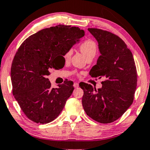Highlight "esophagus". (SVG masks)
Wrapping results in <instances>:
<instances>
[{
    "instance_id": "1",
    "label": "esophagus",
    "mask_w": 150,
    "mask_h": 150,
    "mask_svg": "<svg viewBox=\"0 0 150 150\" xmlns=\"http://www.w3.org/2000/svg\"><path fill=\"white\" fill-rule=\"evenodd\" d=\"M73 86H74V88H78L79 87V83H77V82H75V83H73Z\"/></svg>"
}]
</instances>
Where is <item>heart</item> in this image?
Masks as SVG:
<instances>
[{"label": "heart", "instance_id": "obj_1", "mask_svg": "<svg viewBox=\"0 0 150 150\" xmlns=\"http://www.w3.org/2000/svg\"><path fill=\"white\" fill-rule=\"evenodd\" d=\"M79 50L81 52V53L84 55V56L86 58L90 56H94L96 54V43L93 40L90 39H85L80 43L79 45ZM71 55H72V50L69 49L65 52L64 56V58L67 60L71 58Z\"/></svg>", "mask_w": 150, "mask_h": 150}]
</instances>
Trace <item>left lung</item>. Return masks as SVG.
Listing matches in <instances>:
<instances>
[{"label":"left lung","mask_w":150,"mask_h":150,"mask_svg":"<svg viewBox=\"0 0 150 150\" xmlns=\"http://www.w3.org/2000/svg\"><path fill=\"white\" fill-rule=\"evenodd\" d=\"M98 43L100 56L90 75L104 77L102 88L80 83L83 90L82 105L88 116L102 124L117 120L134 100L137 73L132 52L118 36L109 31L88 28Z\"/></svg>","instance_id":"1"}]
</instances>
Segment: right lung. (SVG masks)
Segmentation results:
<instances>
[{"label": "right lung", "mask_w": 150, "mask_h": 150, "mask_svg": "<svg viewBox=\"0 0 150 150\" xmlns=\"http://www.w3.org/2000/svg\"><path fill=\"white\" fill-rule=\"evenodd\" d=\"M84 36L78 27L58 25L45 28L23 42L13 60V94L26 117L36 123L47 124L60 115L74 90L67 81L52 88L47 76L58 69L67 50Z\"/></svg>", "instance_id": "obj_1"}]
</instances>
